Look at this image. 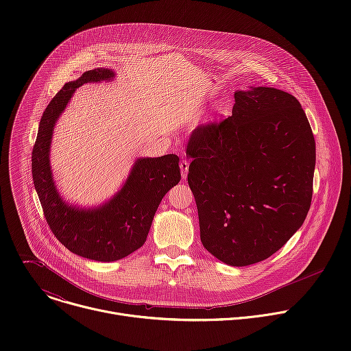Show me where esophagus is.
Wrapping results in <instances>:
<instances>
[{
	"mask_svg": "<svg viewBox=\"0 0 351 351\" xmlns=\"http://www.w3.org/2000/svg\"><path fill=\"white\" fill-rule=\"evenodd\" d=\"M179 167H180L182 178L186 179V178H187V172H189V161H187V160H182L180 164H179Z\"/></svg>",
	"mask_w": 351,
	"mask_h": 351,
	"instance_id": "34e87169",
	"label": "esophagus"
}]
</instances>
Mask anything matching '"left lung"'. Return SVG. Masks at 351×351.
I'll return each mask as SVG.
<instances>
[{"instance_id":"obj_1","label":"left lung","mask_w":351,"mask_h":351,"mask_svg":"<svg viewBox=\"0 0 351 351\" xmlns=\"http://www.w3.org/2000/svg\"><path fill=\"white\" fill-rule=\"evenodd\" d=\"M186 154L199 237L219 261H264L303 225L315 140L291 94L274 87L234 91L232 117L194 129Z\"/></svg>"}]
</instances>
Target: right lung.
I'll return each instance as SVG.
<instances>
[{
	"instance_id": "obj_1",
	"label": "right lung",
	"mask_w": 351,
	"mask_h": 351,
	"mask_svg": "<svg viewBox=\"0 0 351 351\" xmlns=\"http://www.w3.org/2000/svg\"><path fill=\"white\" fill-rule=\"evenodd\" d=\"M114 76L111 69L97 68L66 83L41 117L32 154L33 182L49 229L69 252L101 263L125 258L144 244L161 199L180 180L179 157L167 154L136 160L122 189L103 206L79 208L60 195L49 165L57 119L77 87Z\"/></svg>"
}]
</instances>
